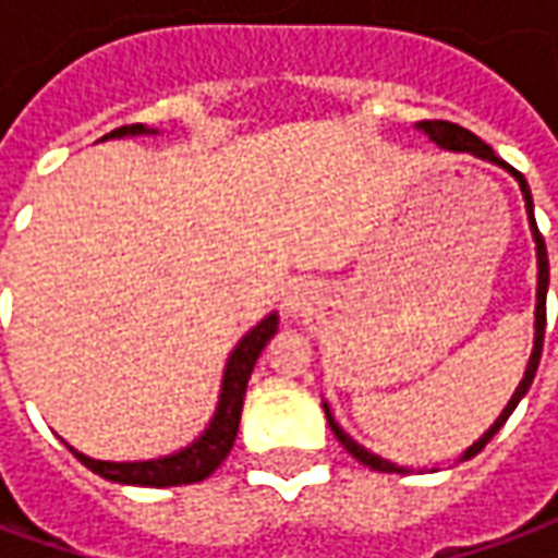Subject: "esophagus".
Segmentation results:
<instances>
[{
	"mask_svg": "<svg viewBox=\"0 0 558 558\" xmlns=\"http://www.w3.org/2000/svg\"><path fill=\"white\" fill-rule=\"evenodd\" d=\"M304 304H307V295H304L299 287H292V290L287 292V299H283V311L290 316H299L304 311Z\"/></svg>",
	"mask_w": 558,
	"mask_h": 558,
	"instance_id": "1",
	"label": "esophagus"
}]
</instances>
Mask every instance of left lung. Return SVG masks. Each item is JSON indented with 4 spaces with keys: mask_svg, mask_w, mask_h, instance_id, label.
<instances>
[{
    "mask_svg": "<svg viewBox=\"0 0 558 558\" xmlns=\"http://www.w3.org/2000/svg\"><path fill=\"white\" fill-rule=\"evenodd\" d=\"M415 128H418L421 134H427V137H430V143H436V146L442 148V151H466V155H475V158H481V160H490V163H496V167H502V170H508L511 175H514L517 184H520V194H523V203H526L529 230H532L535 256H538V290H535V340H532V355H529L526 371H523L520 386L514 388L511 400L505 403V410L499 412V418L493 421L490 427L484 430V436H478V439L469 445L463 454L457 457V460H469V457L478 454L481 448H484V445L490 442L493 436H496V430H499L505 421H508V415L517 410V403L523 400V395H526L529 386H532V379H535V371H538V362H541V347H544V323H547V287H550V263H547V247H544V239H541L538 223H535V206H532V191H529L526 179H523V175H520L514 167H508L505 160L496 158V151H493V148L487 146L484 140L475 137L472 131H466V128L451 125V122H418ZM323 410H326V418H328V427H331V433L338 436L340 445H343V448H347V451H350V454L355 457L359 463L376 469V472H407V469L398 466V463H391V460H386V457L374 454V451H367L364 445L355 442L350 433L343 430L338 421H335V415H331V410H328V403H323Z\"/></svg>",
    "mask_w": 558,
    "mask_h": 558,
    "instance_id": "obj_1",
    "label": "left lung"
}]
</instances>
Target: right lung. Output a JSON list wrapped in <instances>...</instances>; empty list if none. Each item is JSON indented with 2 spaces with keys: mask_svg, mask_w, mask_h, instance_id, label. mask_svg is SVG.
Masks as SVG:
<instances>
[{
  "mask_svg": "<svg viewBox=\"0 0 558 558\" xmlns=\"http://www.w3.org/2000/svg\"><path fill=\"white\" fill-rule=\"evenodd\" d=\"M160 134L158 128L146 125H125L116 128L113 134L104 140H122V137H151ZM280 316L268 314L259 319L247 335H244L235 347H232L223 376H220V395L215 415L208 418L206 430L196 436L194 442H187L179 451L163 457H151V460H95V457L83 454L77 448H71V454L77 457L80 463L92 469L95 475H101L116 484H134V487H179V484H196V481L208 478L215 469L227 460L235 433H239V421H242L244 391H247V379L254 374V364L259 352L266 350V343L275 338Z\"/></svg>",
  "mask_w": 558,
  "mask_h": 558,
  "instance_id": "right-lung-1",
  "label": "right lung"
}]
</instances>
